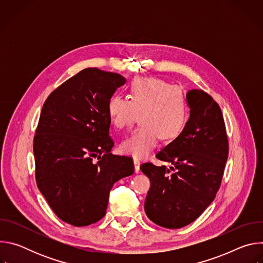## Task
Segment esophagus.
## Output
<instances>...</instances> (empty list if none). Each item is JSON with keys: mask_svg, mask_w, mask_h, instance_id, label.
Returning a JSON list of instances; mask_svg holds the SVG:
<instances>
[{"mask_svg": "<svg viewBox=\"0 0 263 263\" xmlns=\"http://www.w3.org/2000/svg\"><path fill=\"white\" fill-rule=\"evenodd\" d=\"M134 162V167H135V172L136 173H139V166H140V161L138 159H134L133 160Z\"/></svg>", "mask_w": 263, "mask_h": 263, "instance_id": "esophagus-1", "label": "esophagus"}]
</instances>
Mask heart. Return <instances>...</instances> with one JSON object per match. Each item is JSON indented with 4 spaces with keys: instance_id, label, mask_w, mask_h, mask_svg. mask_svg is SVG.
I'll list each match as a JSON object with an SVG mask.
<instances>
[{
    "instance_id": "b5f03b06",
    "label": "heart",
    "mask_w": 263,
    "mask_h": 263,
    "mask_svg": "<svg viewBox=\"0 0 263 263\" xmlns=\"http://www.w3.org/2000/svg\"><path fill=\"white\" fill-rule=\"evenodd\" d=\"M129 99L112 95L107 103L109 119L117 129L130 128L140 115L141 127L124 139L122 153L146 157L162 137L177 138L189 118V101L183 89L158 78H136L128 86Z\"/></svg>"
}]
</instances>
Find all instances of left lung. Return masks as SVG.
<instances>
[{"instance_id":"left-lung-1","label":"left lung","mask_w":263,"mask_h":263,"mask_svg":"<svg viewBox=\"0 0 263 263\" xmlns=\"http://www.w3.org/2000/svg\"><path fill=\"white\" fill-rule=\"evenodd\" d=\"M191 117L182 133L156 154L172 166L140 165L149 179L144 211L158 226L179 229L197 219L214 200L229 154L219 105L202 89L186 95Z\"/></svg>"}]
</instances>
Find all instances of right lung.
I'll return each instance as SVG.
<instances>
[{"label": "right lung", "instance_id": "obj_1", "mask_svg": "<svg viewBox=\"0 0 263 263\" xmlns=\"http://www.w3.org/2000/svg\"><path fill=\"white\" fill-rule=\"evenodd\" d=\"M126 79L87 67L47 98L33 152L36 184L54 213L74 227L99 221L114 184L134 172L129 156L111 153L109 98Z\"/></svg>", "mask_w": 263, "mask_h": 263}]
</instances>
